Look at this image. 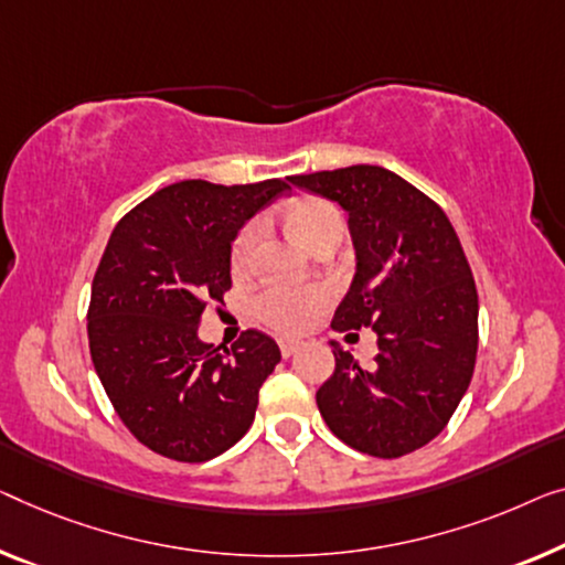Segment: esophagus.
I'll return each instance as SVG.
<instances>
[{
    "instance_id": "1",
    "label": "esophagus",
    "mask_w": 565,
    "mask_h": 565,
    "mask_svg": "<svg viewBox=\"0 0 565 565\" xmlns=\"http://www.w3.org/2000/svg\"><path fill=\"white\" fill-rule=\"evenodd\" d=\"M299 348H301V342L291 340V337H281V340H279V350H281L284 358H291Z\"/></svg>"
}]
</instances>
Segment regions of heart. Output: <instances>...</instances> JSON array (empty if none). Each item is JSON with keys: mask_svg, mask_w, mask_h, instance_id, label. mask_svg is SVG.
<instances>
[{"mask_svg": "<svg viewBox=\"0 0 565 565\" xmlns=\"http://www.w3.org/2000/svg\"><path fill=\"white\" fill-rule=\"evenodd\" d=\"M286 221L297 238L309 248H317L319 243L332 238H342L344 217L340 207L332 205L322 198H307L289 205L286 210ZM260 235V223L250 221L243 225L235 235L231 248V264L235 271L246 268L256 254V243ZM330 301V291L324 286H286L271 284L260 289L254 299V311L258 319H264L268 327L279 332H301L311 324L319 311Z\"/></svg>", "mask_w": 565, "mask_h": 565, "instance_id": "b5f03b06", "label": "heart"}]
</instances>
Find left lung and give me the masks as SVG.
<instances>
[{"label":"left lung","mask_w":565,"mask_h":565,"mask_svg":"<svg viewBox=\"0 0 565 565\" xmlns=\"http://www.w3.org/2000/svg\"><path fill=\"white\" fill-rule=\"evenodd\" d=\"M291 182L348 213L358 271L332 330L377 334L370 370L332 342L334 373L317 391L319 414L352 449L398 459L436 439L469 388L475 276L444 210L395 172L352 164Z\"/></svg>","instance_id":"1"}]
</instances>
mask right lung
<instances>
[{"instance_id": "obj_1", "label": "right lung", "mask_w": 565, "mask_h": 565, "mask_svg": "<svg viewBox=\"0 0 565 565\" xmlns=\"http://www.w3.org/2000/svg\"><path fill=\"white\" fill-rule=\"evenodd\" d=\"M286 190L284 180L174 182L108 238L90 286V360L124 426L167 459H213L254 424L279 344L246 330L221 350L200 340L198 324L231 289L235 233Z\"/></svg>"}]
</instances>
